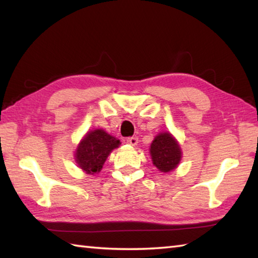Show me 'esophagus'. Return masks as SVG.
I'll return each mask as SVG.
<instances>
[{
    "mask_svg": "<svg viewBox=\"0 0 258 258\" xmlns=\"http://www.w3.org/2000/svg\"><path fill=\"white\" fill-rule=\"evenodd\" d=\"M126 143L132 145V146H135V145H138V143H139V139L134 138V136H133V138H128V139H126Z\"/></svg>",
    "mask_w": 258,
    "mask_h": 258,
    "instance_id": "esophagus-1",
    "label": "esophagus"
}]
</instances>
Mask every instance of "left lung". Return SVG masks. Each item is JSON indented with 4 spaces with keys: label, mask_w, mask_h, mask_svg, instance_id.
<instances>
[{
    "label": "left lung",
    "mask_w": 258,
    "mask_h": 258,
    "mask_svg": "<svg viewBox=\"0 0 258 258\" xmlns=\"http://www.w3.org/2000/svg\"><path fill=\"white\" fill-rule=\"evenodd\" d=\"M150 153L153 164L163 173L176 168L182 158V151L172 134L167 132L155 136L152 142Z\"/></svg>",
    "instance_id": "1"
}]
</instances>
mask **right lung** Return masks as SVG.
Wrapping results in <instances>:
<instances>
[{
  "label": "right lung",
  "instance_id": "1",
  "mask_svg": "<svg viewBox=\"0 0 258 258\" xmlns=\"http://www.w3.org/2000/svg\"><path fill=\"white\" fill-rule=\"evenodd\" d=\"M120 144L119 140L107 134L104 130L87 133L75 151V161L86 174L98 173L107 156Z\"/></svg>",
  "mask_w": 258,
  "mask_h": 258
}]
</instances>
